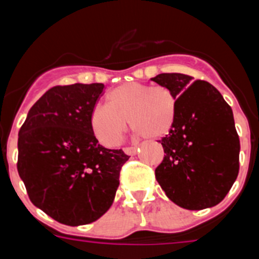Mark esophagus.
<instances>
[{
	"mask_svg": "<svg viewBox=\"0 0 259 259\" xmlns=\"http://www.w3.org/2000/svg\"><path fill=\"white\" fill-rule=\"evenodd\" d=\"M123 150H124L125 154L128 155H135L137 152V148L136 146H125V148H123Z\"/></svg>",
	"mask_w": 259,
	"mask_h": 259,
	"instance_id": "34e87169",
	"label": "esophagus"
}]
</instances>
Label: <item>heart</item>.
I'll list each match as a JSON object with an SVG mask.
<instances>
[{"label": "heart", "instance_id": "1", "mask_svg": "<svg viewBox=\"0 0 259 259\" xmlns=\"http://www.w3.org/2000/svg\"><path fill=\"white\" fill-rule=\"evenodd\" d=\"M107 104L92 111V128L106 146H115L127 128L146 139H161L175 125L178 100L170 88L143 83H127L107 95Z\"/></svg>", "mask_w": 259, "mask_h": 259}]
</instances>
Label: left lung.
Returning a JSON list of instances; mask_svg holds the SVG:
<instances>
[{
    "instance_id": "8db88e82",
    "label": "left lung",
    "mask_w": 259,
    "mask_h": 259,
    "mask_svg": "<svg viewBox=\"0 0 259 259\" xmlns=\"http://www.w3.org/2000/svg\"><path fill=\"white\" fill-rule=\"evenodd\" d=\"M184 74L153 77L178 100L174 128L158 143L164 157L155 179L174 203L202 210L218 205L239 175L240 140L233 113L223 96L205 80Z\"/></svg>"
}]
</instances>
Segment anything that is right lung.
Listing matches in <instances>:
<instances>
[{"mask_svg":"<svg viewBox=\"0 0 259 259\" xmlns=\"http://www.w3.org/2000/svg\"><path fill=\"white\" fill-rule=\"evenodd\" d=\"M101 83L50 88L18 137V172L31 202L66 226L89 224L110 209L130 155L100 145L92 111Z\"/></svg>","mask_w":259,"mask_h":259,"instance_id":"add662e5","label":"right lung"}]
</instances>
